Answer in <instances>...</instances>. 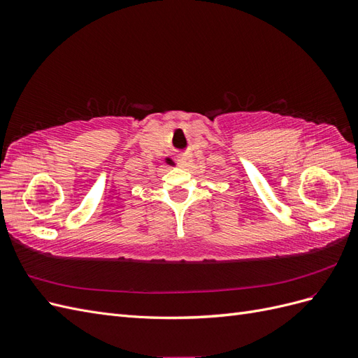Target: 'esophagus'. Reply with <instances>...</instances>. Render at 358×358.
I'll list each match as a JSON object with an SVG mask.
<instances>
[{
	"label": "esophagus",
	"instance_id": "34e87169",
	"mask_svg": "<svg viewBox=\"0 0 358 358\" xmlns=\"http://www.w3.org/2000/svg\"><path fill=\"white\" fill-rule=\"evenodd\" d=\"M178 164L182 167V169H188L191 164H192V155L188 154V152H183L178 157Z\"/></svg>",
	"mask_w": 358,
	"mask_h": 358
}]
</instances>
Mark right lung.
I'll return each instance as SVG.
<instances>
[{
	"label": "right lung",
	"mask_w": 358,
	"mask_h": 358,
	"mask_svg": "<svg viewBox=\"0 0 358 358\" xmlns=\"http://www.w3.org/2000/svg\"><path fill=\"white\" fill-rule=\"evenodd\" d=\"M166 162H167V164H170V166H173V161L170 159V158H166Z\"/></svg>",
	"instance_id": "add662e5"
}]
</instances>
